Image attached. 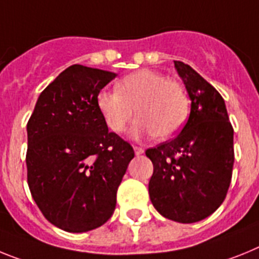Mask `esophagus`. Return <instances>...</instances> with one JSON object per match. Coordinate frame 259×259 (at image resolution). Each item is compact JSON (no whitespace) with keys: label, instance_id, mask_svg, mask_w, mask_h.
<instances>
[{"label":"esophagus","instance_id":"esophagus-1","mask_svg":"<svg viewBox=\"0 0 259 259\" xmlns=\"http://www.w3.org/2000/svg\"><path fill=\"white\" fill-rule=\"evenodd\" d=\"M134 152H136L137 156H139V155H142L143 152H145V150H143L142 147H138V146H134Z\"/></svg>","mask_w":259,"mask_h":259}]
</instances>
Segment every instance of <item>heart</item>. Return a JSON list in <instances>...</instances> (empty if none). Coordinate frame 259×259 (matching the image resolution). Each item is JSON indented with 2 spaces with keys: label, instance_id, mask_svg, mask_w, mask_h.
Instances as JSON below:
<instances>
[{
  "label": "heart",
  "instance_id": "b5f03b06",
  "mask_svg": "<svg viewBox=\"0 0 259 259\" xmlns=\"http://www.w3.org/2000/svg\"><path fill=\"white\" fill-rule=\"evenodd\" d=\"M98 108L108 127L122 133L138 114L132 129L134 138L155 136L167 139L184 126L189 114V98L180 83L164 74L142 69L127 74L117 90H103L96 98Z\"/></svg>",
  "mask_w": 259,
  "mask_h": 259
}]
</instances>
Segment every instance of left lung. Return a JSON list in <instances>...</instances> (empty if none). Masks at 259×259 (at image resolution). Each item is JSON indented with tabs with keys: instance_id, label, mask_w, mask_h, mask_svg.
I'll return each instance as SVG.
<instances>
[{
	"instance_id": "left-lung-1",
	"label": "left lung",
	"mask_w": 259,
	"mask_h": 259,
	"mask_svg": "<svg viewBox=\"0 0 259 259\" xmlns=\"http://www.w3.org/2000/svg\"><path fill=\"white\" fill-rule=\"evenodd\" d=\"M175 67L190 99V114L172 141L146 151L154 164L148 193L160 215L195 223L223 203L232 179L233 129L219 92L181 61Z\"/></svg>"
}]
</instances>
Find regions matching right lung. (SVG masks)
<instances>
[{"instance_id":"add662e5","label":"right lung","mask_w":259,"mask_h":259,"mask_svg":"<svg viewBox=\"0 0 259 259\" xmlns=\"http://www.w3.org/2000/svg\"><path fill=\"white\" fill-rule=\"evenodd\" d=\"M116 76L69 66L40 94L27 123L31 194L46 219L66 232H87L112 217L134 157L132 146L108 130L96 103Z\"/></svg>"}]
</instances>
